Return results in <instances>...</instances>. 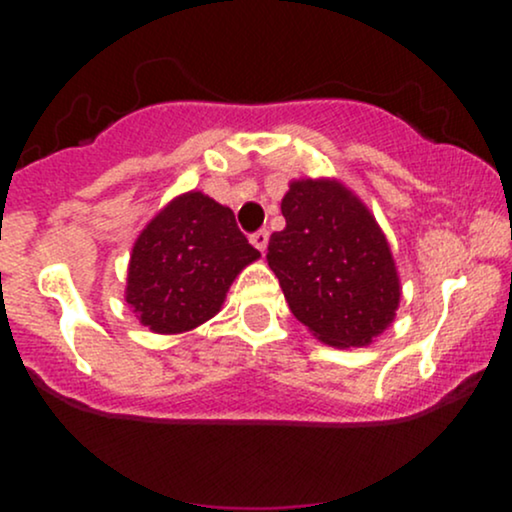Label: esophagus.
<instances>
[{"label":"esophagus","instance_id":"esophagus-1","mask_svg":"<svg viewBox=\"0 0 512 512\" xmlns=\"http://www.w3.org/2000/svg\"><path fill=\"white\" fill-rule=\"evenodd\" d=\"M250 243L255 245V248L260 250L262 255H264V250H267V245H269V231H267V228H260V231L252 233V236H250Z\"/></svg>","mask_w":512,"mask_h":512}]
</instances>
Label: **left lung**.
<instances>
[{"instance_id": "1", "label": "left lung", "mask_w": 512, "mask_h": 512, "mask_svg": "<svg viewBox=\"0 0 512 512\" xmlns=\"http://www.w3.org/2000/svg\"><path fill=\"white\" fill-rule=\"evenodd\" d=\"M284 231L267 262L291 313L320 342L368 346L395 320L399 276L385 233L337 180H296L281 199Z\"/></svg>"}]
</instances>
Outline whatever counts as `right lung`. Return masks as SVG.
Instances as JSON below:
<instances>
[{"mask_svg":"<svg viewBox=\"0 0 512 512\" xmlns=\"http://www.w3.org/2000/svg\"><path fill=\"white\" fill-rule=\"evenodd\" d=\"M257 257L231 209L202 192H185L139 233L125 298L151 332L195 330L219 313L233 279Z\"/></svg>","mask_w":512,"mask_h":512,"instance_id":"right-lung-1","label":"right lung"}]
</instances>
